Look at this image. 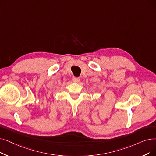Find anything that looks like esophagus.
I'll return each instance as SVG.
<instances>
[{"instance_id": "esophagus-1", "label": "esophagus", "mask_w": 156, "mask_h": 156, "mask_svg": "<svg viewBox=\"0 0 156 156\" xmlns=\"http://www.w3.org/2000/svg\"><path fill=\"white\" fill-rule=\"evenodd\" d=\"M80 80V78H78V77H73V82H79Z\"/></svg>"}]
</instances>
